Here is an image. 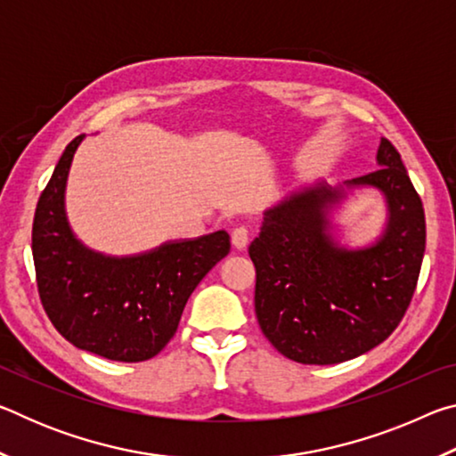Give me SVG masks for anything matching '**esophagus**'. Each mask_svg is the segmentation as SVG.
Instances as JSON below:
<instances>
[{"instance_id": "esophagus-1", "label": "esophagus", "mask_w": 456, "mask_h": 456, "mask_svg": "<svg viewBox=\"0 0 456 456\" xmlns=\"http://www.w3.org/2000/svg\"><path fill=\"white\" fill-rule=\"evenodd\" d=\"M231 241H233L237 249H245L247 241H249V227L237 225L233 231H231Z\"/></svg>"}]
</instances>
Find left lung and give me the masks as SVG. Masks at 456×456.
Here are the masks:
<instances>
[{
	"label": "left lung",
	"instance_id": "1",
	"mask_svg": "<svg viewBox=\"0 0 456 456\" xmlns=\"http://www.w3.org/2000/svg\"><path fill=\"white\" fill-rule=\"evenodd\" d=\"M376 160L378 171L344 183L385 195L389 223L376 244L346 250L333 241L327 213L346 188L318 183L267 209L249 245L259 328L299 364H339L366 354L396 330L411 305L427 243L422 200L386 138Z\"/></svg>",
	"mask_w": 456,
	"mask_h": 456
}]
</instances>
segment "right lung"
Listing matches in <instances>:
<instances>
[{
	"label": "right lung",
	"instance_id": "1",
	"mask_svg": "<svg viewBox=\"0 0 456 456\" xmlns=\"http://www.w3.org/2000/svg\"><path fill=\"white\" fill-rule=\"evenodd\" d=\"M82 138L66 146L37 200L32 227L37 291L53 328L76 348L114 362H144L171 342L191 293L229 253V233L215 231L130 257L88 249L72 233L64 207Z\"/></svg>",
	"mask_w": 456,
	"mask_h": 456
}]
</instances>
